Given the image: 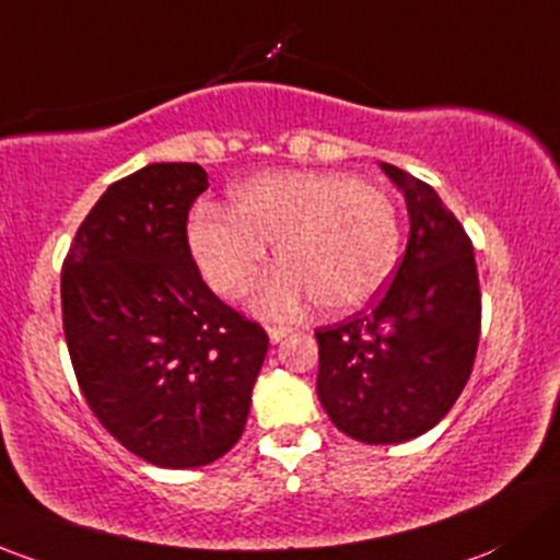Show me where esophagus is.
<instances>
[{
	"label": "esophagus",
	"instance_id": "1",
	"mask_svg": "<svg viewBox=\"0 0 560 560\" xmlns=\"http://www.w3.org/2000/svg\"><path fill=\"white\" fill-rule=\"evenodd\" d=\"M287 335H290V327H268V338H270V343H279L281 338H287Z\"/></svg>",
	"mask_w": 560,
	"mask_h": 560
}]
</instances>
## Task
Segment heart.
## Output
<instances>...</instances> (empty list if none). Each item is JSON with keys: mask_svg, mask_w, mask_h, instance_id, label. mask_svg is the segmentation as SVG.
Here are the masks:
<instances>
[{"mask_svg": "<svg viewBox=\"0 0 560 560\" xmlns=\"http://www.w3.org/2000/svg\"><path fill=\"white\" fill-rule=\"evenodd\" d=\"M190 252L206 284L235 298L276 244L279 270L257 305L292 314L314 298L327 314H354L384 292L399 257V211L384 187L340 172H276L233 190V211L192 214Z\"/></svg>", "mask_w": 560, "mask_h": 560, "instance_id": "1", "label": "heart"}]
</instances>
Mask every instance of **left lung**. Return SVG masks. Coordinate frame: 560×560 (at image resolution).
Instances as JSON below:
<instances>
[{
    "instance_id": "8db88e82",
    "label": "left lung",
    "mask_w": 560,
    "mask_h": 560,
    "mask_svg": "<svg viewBox=\"0 0 560 560\" xmlns=\"http://www.w3.org/2000/svg\"><path fill=\"white\" fill-rule=\"evenodd\" d=\"M408 203L405 257L364 314L316 329V394L329 421L368 445L429 432L472 373L480 281L472 241L427 182L381 163Z\"/></svg>"
}]
</instances>
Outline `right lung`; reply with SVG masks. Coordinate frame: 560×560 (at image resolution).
Masks as SVG:
<instances>
[{
  "label": "right lung",
  "mask_w": 560,
  "mask_h": 560,
  "mask_svg": "<svg viewBox=\"0 0 560 560\" xmlns=\"http://www.w3.org/2000/svg\"><path fill=\"white\" fill-rule=\"evenodd\" d=\"M198 163H150L107 187L61 270L63 335L88 408L144 462L190 469L238 443L268 335L203 284L187 214Z\"/></svg>",
  "instance_id": "obj_1"
}]
</instances>
